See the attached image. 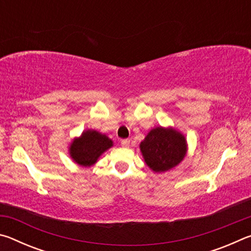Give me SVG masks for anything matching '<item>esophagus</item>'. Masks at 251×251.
Instances as JSON below:
<instances>
[{
    "instance_id": "obj_1",
    "label": "esophagus",
    "mask_w": 251,
    "mask_h": 251,
    "mask_svg": "<svg viewBox=\"0 0 251 251\" xmlns=\"http://www.w3.org/2000/svg\"><path fill=\"white\" fill-rule=\"evenodd\" d=\"M129 141L128 139H122L121 141V144H122V146L123 147H129Z\"/></svg>"
}]
</instances>
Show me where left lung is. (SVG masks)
<instances>
[{"mask_svg": "<svg viewBox=\"0 0 251 251\" xmlns=\"http://www.w3.org/2000/svg\"><path fill=\"white\" fill-rule=\"evenodd\" d=\"M146 164L154 172H166L175 167L186 155V141L173 128L157 127L151 129L141 143Z\"/></svg>", "mask_w": 251, "mask_h": 251, "instance_id": "8db88e82", "label": "left lung"}]
</instances>
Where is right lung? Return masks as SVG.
Listing matches in <instances>:
<instances>
[{
  "instance_id": "1",
  "label": "right lung",
  "mask_w": 251,
  "mask_h": 251,
  "mask_svg": "<svg viewBox=\"0 0 251 251\" xmlns=\"http://www.w3.org/2000/svg\"><path fill=\"white\" fill-rule=\"evenodd\" d=\"M112 145L113 142L107 136L96 130H86L73 142L70 151L76 163L82 166H91Z\"/></svg>"
}]
</instances>
